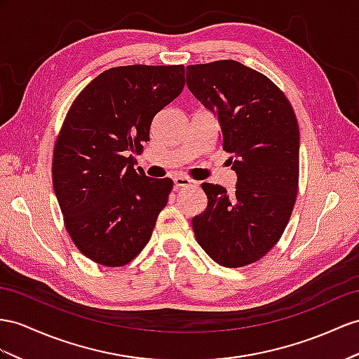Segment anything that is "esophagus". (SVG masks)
I'll list each match as a JSON object with an SVG mask.
<instances>
[{
    "label": "esophagus",
    "mask_w": 359,
    "mask_h": 359,
    "mask_svg": "<svg viewBox=\"0 0 359 359\" xmlns=\"http://www.w3.org/2000/svg\"><path fill=\"white\" fill-rule=\"evenodd\" d=\"M172 180H174V185H176V188H187V187H194L196 185L194 180H191L185 176H176Z\"/></svg>",
    "instance_id": "1"
}]
</instances>
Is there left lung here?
Here are the masks:
<instances>
[{"label":"left lung","mask_w":359,"mask_h":359,"mask_svg":"<svg viewBox=\"0 0 359 359\" xmlns=\"http://www.w3.org/2000/svg\"><path fill=\"white\" fill-rule=\"evenodd\" d=\"M187 85L217 116L238 176L232 196L201 183L208 208L192 218L196 240L217 264L244 267L267 255L290 222L299 189L297 118L269 77L236 60L189 65Z\"/></svg>","instance_id":"8db88e82"}]
</instances>
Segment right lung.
<instances>
[{"label":"right lung","mask_w":359,"mask_h":359,"mask_svg":"<svg viewBox=\"0 0 359 359\" xmlns=\"http://www.w3.org/2000/svg\"><path fill=\"white\" fill-rule=\"evenodd\" d=\"M185 86V67L106 69L71 104L54 144L53 187L77 249L106 267L135 259L150 241L172 180L135 170L154 115Z\"/></svg>","instance_id":"right-lung-1"}]
</instances>
